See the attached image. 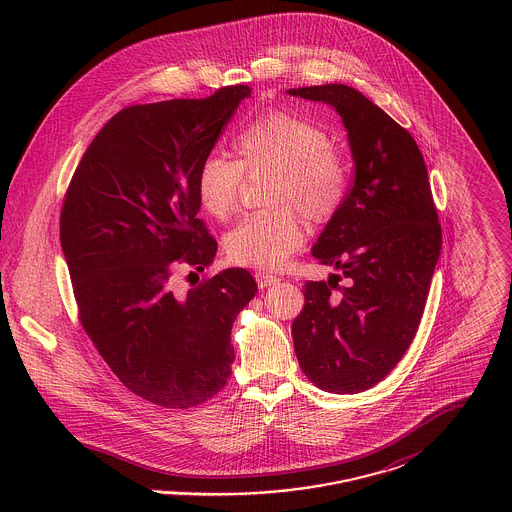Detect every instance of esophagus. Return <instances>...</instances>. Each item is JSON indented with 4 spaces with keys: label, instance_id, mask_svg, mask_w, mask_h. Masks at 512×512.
<instances>
[{
    "label": "esophagus",
    "instance_id": "obj_1",
    "mask_svg": "<svg viewBox=\"0 0 512 512\" xmlns=\"http://www.w3.org/2000/svg\"><path fill=\"white\" fill-rule=\"evenodd\" d=\"M255 278H257V284H259V288L261 290H265V288H270V286H276L278 282H280V278H276L274 274H268V272H257L255 274Z\"/></svg>",
    "mask_w": 512,
    "mask_h": 512
}]
</instances>
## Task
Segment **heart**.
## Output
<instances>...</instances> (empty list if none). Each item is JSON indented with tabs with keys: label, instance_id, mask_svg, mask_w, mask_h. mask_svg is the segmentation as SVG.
Listing matches in <instances>:
<instances>
[{
	"label": "heart",
	"instance_id": "heart-1",
	"mask_svg": "<svg viewBox=\"0 0 512 512\" xmlns=\"http://www.w3.org/2000/svg\"><path fill=\"white\" fill-rule=\"evenodd\" d=\"M240 163L207 155L197 171L195 192L213 219L232 217L240 203L244 171L267 178L268 205L276 209L245 217L226 238L232 261L247 267L282 265L303 240V222H328L340 211L347 174L330 134L318 124L290 113H268L251 122L236 140Z\"/></svg>",
	"mask_w": 512,
	"mask_h": 512
}]
</instances>
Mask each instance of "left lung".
Instances as JSON below:
<instances>
[{
  "instance_id": "1",
  "label": "left lung",
  "mask_w": 512,
  "mask_h": 512,
  "mask_svg": "<svg viewBox=\"0 0 512 512\" xmlns=\"http://www.w3.org/2000/svg\"><path fill=\"white\" fill-rule=\"evenodd\" d=\"M288 94L338 111L355 163L340 211L313 245L348 286L340 274L305 282L293 347L317 388L359 393L386 378L416 336L441 251L438 211L413 136L378 105L345 84Z\"/></svg>"
}]
</instances>
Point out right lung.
<instances>
[{
  "mask_svg": "<svg viewBox=\"0 0 512 512\" xmlns=\"http://www.w3.org/2000/svg\"><path fill=\"white\" fill-rule=\"evenodd\" d=\"M249 96L240 84L122 109L86 149L65 195L61 249L80 322L122 384L167 409L224 388L232 324L257 293L245 268L186 293L172 278L180 267L203 272L217 255L197 219L195 178Z\"/></svg>",
  "mask_w": 512,
  "mask_h": 512,
  "instance_id": "right-lung-1",
  "label": "right lung"
}]
</instances>
